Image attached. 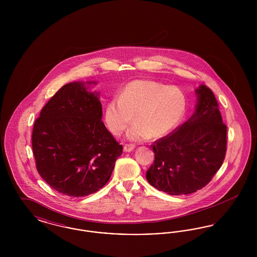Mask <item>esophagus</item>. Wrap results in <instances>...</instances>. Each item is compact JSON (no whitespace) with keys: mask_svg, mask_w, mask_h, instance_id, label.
<instances>
[{"mask_svg":"<svg viewBox=\"0 0 257 257\" xmlns=\"http://www.w3.org/2000/svg\"><path fill=\"white\" fill-rule=\"evenodd\" d=\"M135 145H132V144H127V145H125L124 147H123V150L125 151V152H130V151H132V150H134Z\"/></svg>","mask_w":257,"mask_h":257,"instance_id":"esophagus-1","label":"esophagus"}]
</instances>
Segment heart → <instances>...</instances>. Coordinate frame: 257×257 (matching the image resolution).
I'll list each match as a JSON object with an SVG mask.
<instances>
[{
	"label": "heart",
	"instance_id": "1",
	"mask_svg": "<svg viewBox=\"0 0 257 257\" xmlns=\"http://www.w3.org/2000/svg\"><path fill=\"white\" fill-rule=\"evenodd\" d=\"M188 101L182 89L150 80H135L123 87L118 98L106 105L105 121L110 132L127 133L132 141L158 139L173 131L183 119Z\"/></svg>",
	"mask_w": 257,
	"mask_h": 257
}]
</instances>
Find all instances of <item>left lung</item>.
<instances>
[{"instance_id":"obj_1","label":"left lung","mask_w":257,"mask_h":257,"mask_svg":"<svg viewBox=\"0 0 257 257\" xmlns=\"http://www.w3.org/2000/svg\"><path fill=\"white\" fill-rule=\"evenodd\" d=\"M196 92V111L190 119L151 146L155 159L147 170V181L172 196L205 187L225 158L227 127L218 101L205 85Z\"/></svg>"}]
</instances>
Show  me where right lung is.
I'll return each mask as SVG.
<instances>
[{"label":"right lung","instance_id":"1","mask_svg":"<svg viewBox=\"0 0 257 257\" xmlns=\"http://www.w3.org/2000/svg\"><path fill=\"white\" fill-rule=\"evenodd\" d=\"M98 94L87 91L81 82L64 85L34 125L32 147L37 171L62 195L80 197L99 191L122 154V146L101 120Z\"/></svg>","mask_w":257,"mask_h":257}]
</instances>
